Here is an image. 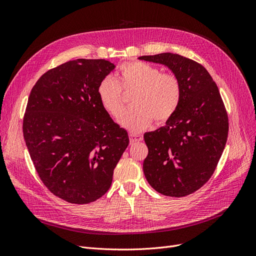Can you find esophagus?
I'll list each match as a JSON object with an SVG mask.
<instances>
[{
    "mask_svg": "<svg viewBox=\"0 0 256 256\" xmlns=\"http://www.w3.org/2000/svg\"><path fill=\"white\" fill-rule=\"evenodd\" d=\"M128 137H130V144H134V143H136V142L142 141V139H143L141 136L135 135V134H130Z\"/></svg>",
    "mask_w": 256,
    "mask_h": 256,
    "instance_id": "esophagus-1",
    "label": "esophagus"
}]
</instances>
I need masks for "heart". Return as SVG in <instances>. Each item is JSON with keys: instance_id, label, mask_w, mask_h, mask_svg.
I'll list each match as a JSON object with an SVG mask.
<instances>
[{"instance_id": "obj_1", "label": "heart", "mask_w": 256, "mask_h": 256, "mask_svg": "<svg viewBox=\"0 0 256 256\" xmlns=\"http://www.w3.org/2000/svg\"><path fill=\"white\" fill-rule=\"evenodd\" d=\"M124 91H134L132 108L119 118V124L132 132H140L150 126L152 120L162 124L178 109L182 88L178 78L172 74H162L156 67L141 61L128 62L120 66L119 80L104 76L98 85L100 104L112 116L124 111Z\"/></svg>"}]
</instances>
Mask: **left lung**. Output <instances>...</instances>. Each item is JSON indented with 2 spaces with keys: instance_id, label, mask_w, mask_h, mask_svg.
Segmentation results:
<instances>
[{
  "instance_id": "obj_1",
  "label": "left lung",
  "mask_w": 256,
  "mask_h": 256,
  "mask_svg": "<svg viewBox=\"0 0 256 256\" xmlns=\"http://www.w3.org/2000/svg\"><path fill=\"white\" fill-rule=\"evenodd\" d=\"M139 59L167 66L182 88L178 109L166 124L144 134V176L160 194L190 195L210 178L227 141L228 117L219 89L202 65L178 54Z\"/></svg>"
}]
</instances>
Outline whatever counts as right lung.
Here are the masks:
<instances>
[{"mask_svg":"<svg viewBox=\"0 0 256 256\" xmlns=\"http://www.w3.org/2000/svg\"><path fill=\"white\" fill-rule=\"evenodd\" d=\"M114 68L104 59L68 61L44 74L30 93L26 145L44 186L70 204H90L106 193L130 142L98 94Z\"/></svg>","mask_w":256,"mask_h":256,"instance_id":"1","label":"right lung"}]
</instances>
